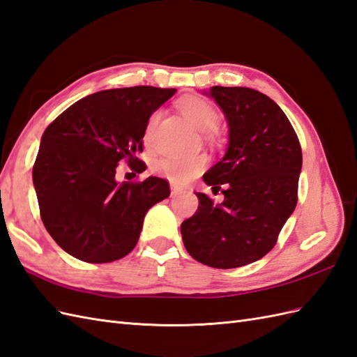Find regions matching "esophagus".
<instances>
[{"label":"esophagus","instance_id":"obj_1","mask_svg":"<svg viewBox=\"0 0 357 357\" xmlns=\"http://www.w3.org/2000/svg\"><path fill=\"white\" fill-rule=\"evenodd\" d=\"M181 193H182L181 188H178V187H175V185H172V196H179Z\"/></svg>","mask_w":357,"mask_h":357}]
</instances>
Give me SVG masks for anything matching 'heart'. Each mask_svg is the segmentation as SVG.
Instances as JSON below:
<instances>
[{
  "label": "heart",
  "instance_id": "obj_1",
  "mask_svg": "<svg viewBox=\"0 0 357 357\" xmlns=\"http://www.w3.org/2000/svg\"><path fill=\"white\" fill-rule=\"evenodd\" d=\"M179 109L185 115V119L193 124L195 128L202 132H211L219 126L220 115L219 111L214 107L211 102L206 100L204 97L199 96H190L182 98L179 102ZM160 119V112H155L151 120H149L144 141L149 143L152 135V129L155 123ZM206 165V156L205 155H190V156H181V155H167L162 156L161 160L155 162V172L161 176L170 179L173 184L184 185L187 182L196 178Z\"/></svg>",
  "mask_w": 357,
  "mask_h": 357
}]
</instances>
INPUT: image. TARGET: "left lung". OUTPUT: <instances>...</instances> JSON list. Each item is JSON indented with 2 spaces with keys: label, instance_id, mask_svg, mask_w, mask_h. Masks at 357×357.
I'll return each mask as SVG.
<instances>
[{
  "label": "left lung",
  "instance_id": "8db88e82",
  "mask_svg": "<svg viewBox=\"0 0 357 357\" xmlns=\"http://www.w3.org/2000/svg\"><path fill=\"white\" fill-rule=\"evenodd\" d=\"M229 126V146L204 181L216 204L196 193L197 210L181 223L185 250L195 260L218 269L257 261L275 246L280 231L298 202L301 144L281 107L260 91L211 86Z\"/></svg>",
  "mask_w": 357,
  "mask_h": 357
}]
</instances>
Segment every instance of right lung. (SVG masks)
I'll list each match as a JSON object with an SVG mask.
<instances>
[{"mask_svg":"<svg viewBox=\"0 0 357 357\" xmlns=\"http://www.w3.org/2000/svg\"><path fill=\"white\" fill-rule=\"evenodd\" d=\"M176 93L130 86L98 91L48 124L33 164L40 219L65 252L86 263H109L134 250L146 213L169 197V182L115 181L124 161L141 173L149 117Z\"/></svg>","mask_w":357,"mask_h":357,"instance_id":"1","label":"right lung"}]
</instances>
